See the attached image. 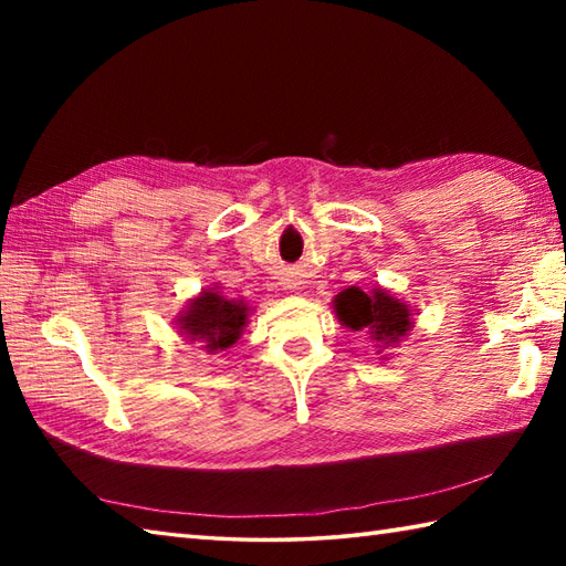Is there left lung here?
<instances>
[{"mask_svg": "<svg viewBox=\"0 0 566 566\" xmlns=\"http://www.w3.org/2000/svg\"><path fill=\"white\" fill-rule=\"evenodd\" d=\"M333 308L343 326L367 335L369 343H377L375 347H379V353L399 345L413 328L411 308L381 286L371 292H363L359 286L343 290L335 296Z\"/></svg>", "mask_w": 566, "mask_h": 566, "instance_id": "1", "label": "left lung"}]
</instances>
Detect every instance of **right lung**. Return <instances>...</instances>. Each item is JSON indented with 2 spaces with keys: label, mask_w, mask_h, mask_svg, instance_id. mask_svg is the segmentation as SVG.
<instances>
[{
  "label": "right lung",
  "mask_w": 566,
  "mask_h": 566,
  "mask_svg": "<svg viewBox=\"0 0 566 566\" xmlns=\"http://www.w3.org/2000/svg\"><path fill=\"white\" fill-rule=\"evenodd\" d=\"M250 306L243 298H226L221 292H201L189 298L182 316H177V328L189 340H197L209 355L223 353L238 343L248 326Z\"/></svg>",
  "instance_id": "right-lung-1"
}]
</instances>
